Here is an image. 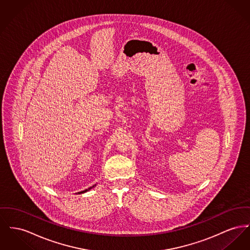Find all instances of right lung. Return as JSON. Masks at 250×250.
<instances>
[{"label":"right lung","mask_w":250,"mask_h":250,"mask_svg":"<svg viewBox=\"0 0 250 250\" xmlns=\"http://www.w3.org/2000/svg\"><path fill=\"white\" fill-rule=\"evenodd\" d=\"M95 186H96V184H95V185H93V186H92V187H89V188H88V189H86V190H85V191H79V192H78V193H84V192H86V191H89V190H90V189H92V188H94V187H95Z\"/></svg>","instance_id":"obj_1"}]
</instances>
